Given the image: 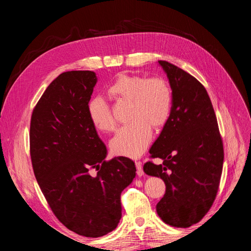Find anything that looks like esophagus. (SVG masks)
<instances>
[{
    "instance_id": "obj_1",
    "label": "esophagus",
    "mask_w": 251,
    "mask_h": 251,
    "mask_svg": "<svg viewBox=\"0 0 251 251\" xmlns=\"http://www.w3.org/2000/svg\"><path fill=\"white\" fill-rule=\"evenodd\" d=\"M135 165H136V169H137V175H138L139 177H142L143 175H144V172H143V170H142L141 162L136 161V162H135Z\"/></svg>"
}]
</instances>
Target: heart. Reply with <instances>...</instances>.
Returning a JSON list of instances; mask_svg holds the SVG:
<instances>
[{
	"mask_svg": "<svg viewBox=\"0 0 251 251\" xmlns=\"http://www.w3.org/2000/svg\"><path fill=\"white\" fill-rule=\"evenodd\" d=\"M108 92L118 100L130 101V124L120 127L111 140L115 155L137 158L151 140V127L159 128L169 119L172 91L162 78H147L140 75L120 74L109 87ZM88 116L97 130L112 131L115 127L109 105L101 97L91 98L87 105Z\"/></svg>",
	"mask_w": 251,
	"mask_h": 251,
	"instance_id": "obj_1",
	"label": "heart"
}]
</instances>
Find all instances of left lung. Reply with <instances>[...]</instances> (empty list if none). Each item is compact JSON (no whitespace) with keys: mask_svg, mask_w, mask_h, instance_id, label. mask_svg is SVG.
I'll use <instances>...</instances> for the list:
<instances>
[{"mask_svg":"<svg viewBox=\"0 0 251 251\" xmlns=\"http://www.w3.org/2000/svg\"><path fill=\"white\" fill-rule=\"evenodd\" d=\"M172 89L168 121L150 149L143 171L160 177L166 189L156 205L158 216L174 227L198 223L211 207L221 179L224 151L210 98L200 81L165 60H158Z\"/></svg>","mask_w":251,"mask_h":251,"instance_id":"obj_1","label":"left lung"}]
</instances>
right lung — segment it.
I'll return each instance as SVG.
<instances>
[{
  "label": "right lung",
  "instance_id": "1",
  "mask_svg": "<svg viewBox=\"0 0 251 251\" xmlns=\"http://www.w3.org/2000/svg\"><path fill=\"white\" fill-rule=\"evenodd\" d=\"M96 82L93 71L58 75L35 105L30 124V155L42 193L68 229L88 238L116 228L121 192L136 176L130 158L105 161L107 148L87 111ZM92 168L96 176L89 174Z\"/></svg>",
  "mask_w": 251,
  "mask_h": 251
}]
</instances>
